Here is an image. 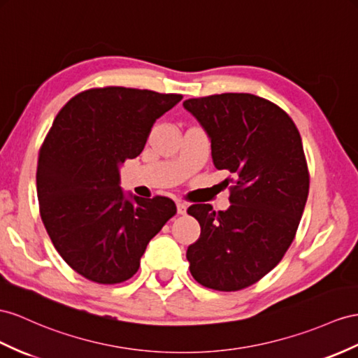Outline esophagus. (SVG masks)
<instances>
[{
    "instance_id": "34e87169",
    "label": "esophagus",
    "mask_w": 358,
    "mask_h": 358,
    "mask_svg": "<svg viewBox=\"0 0 358 358\" xmlns=\"http://www.w3.org/2000/svg\"><path fill=\"white\" fill-rule=\"evenodd\" d=\"M186 210H187V204L182 203V201H178V203H177V213L178 215H186Z\"/></svg>"
}]
</instances>
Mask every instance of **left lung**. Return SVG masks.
<instances>
[{
  "label": "left lung",
  "instance_id": "1",
  "mask_svg": "<svg viewBox=\"0 0 358 358\" xmlns=\"http://www.w3.org/2000/svg\"><path fill=\"white\" fill-rule=\"evenodd\" d=\"M212 142L216 169L231 177L225 212L194 204L199 239L186 257L204 287L234 292L257 282L281 262L296 234L310 177L302 141L290 116L251 94H221L182 103Z\"/></svg>",
  "mask_w": 358,
  "mask_h": 358
}]
</instances>
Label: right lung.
Wrapping results in <instances>:
<instances>
[{
    "label": "right lung",
    "instance_id": "1",
    "mask_svg": "<svg viewBox=\"0 0 358 358\" xmlns=\"http://www.w3.org/2000/svg\"><path fill=\"white\" fill-rule=\"evenodd\" d=\"M181 99L96 87L71 98L54 119L36 172L41 217L54 248L85 278H131L146 245L177 213L169 198L124 194L119 166L142 152L155 119Z\"/></svg>",
    "mask_w": 358,
    "mask_h": 358
}]
</instances>
